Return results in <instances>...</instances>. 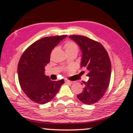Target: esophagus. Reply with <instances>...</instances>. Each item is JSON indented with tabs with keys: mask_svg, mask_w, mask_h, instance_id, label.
I'll use <instances>...</instances> for the list:
<instances>
[{
	"mask_svg": "<svg viewBox=\"0 0 133 133\" xmlns=\"http://www.w3.org/2000/svg\"><path fill=\"white\" fill-rule=\"evenodd\" d=\"M65 83H71V84H72V83H72V81H69V80H68V79H65Z\"/></svg>",
	"mask_w": 133,
	"mask_h": 133,
	"instance_id": "34e87169",
	"label": "esophagus"
}]
</instances>
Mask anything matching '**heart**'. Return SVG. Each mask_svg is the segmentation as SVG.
I'll list each match as a JSON object with an SVG mask.
<instances>
[{
	"instance_id": "heart-1",
	"label": "heart",
	"mask_w": 133,
	"mask_h": 133,
	"mask_svg": "<svg viewBox=\"0 0 133 133\" xmlns=\"http://www.w3.org/2000/svg\"><path fill=\"white\" fill-rule=\"evenodd\" d=\"M64 46L67 53H69V52H76L78 53L79 49L78 45L75 42H74V41H68V42H66L64 43Z\"/></svg>"
}]
</instances>
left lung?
<instances>
[{
  "label": "left lung",
  "instance_id": "1",
  "mask_svg": "<svg viewBox=\"0 0 133 133\" xmlns=\"http://www.w3.org/2000/svg\"><path fill=\"white\" fill-rule=\"evenodd\" d=\"M82 50L81 67L88 71L89 79L84 82L83 92L77 97L84 104L92 105L103 97L109 86L111 62L107 50L100 42L85 36L70 35Z\"/></svg>",
  "mask_w": 133,
  "mask_h": 133
}]
</instances>
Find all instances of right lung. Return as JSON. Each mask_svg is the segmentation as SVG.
I'll use <instances>...</instances> for the list:
<instances>
[{
  "label": "right lung",
  "instance_id": "right-lung-1",
  "mask_svg": "<svg viewBox=\"0 0 133 133\" xmlns=\"http://www.w3.org/2000/svg\"><path fill=\"white\" fill-rule=\"evenodd\" d=\"M66 35L41 38L29 46L22 54L17 74L21 88L31 101L45 104L55 97L64 80L52 81L45 74L52 50Z\"/></svg>",
  "mask_w": 133,
  "mask_h": 133
}]
</instances>
